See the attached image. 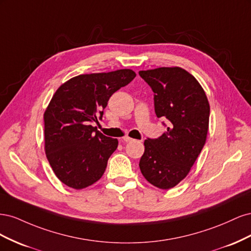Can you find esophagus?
<instances>
[{
  "instance_id": "1",
  "label": "esophagus",
  "mask_w": 251,
  "mask_h": 251,
  "mask_svg": "<svg viewBox=\"0 0 251 251\" xmlns=\"http://www.w3.org/2000/svg\"><path fill=\"white\" fill-rule=\"evenodd\" d=\"M123 140H124V142H131V141H133V139L131 137H128V136H126V137L123 138Z\"/></svg>"
}]
</instances>
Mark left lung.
<instances>
[{"label":"left lung","instance_id":"1","mask_svg":"<svg viewBox=\"0 0 251 251\" xmlns=\"http://www.w3.org/2000/svg\"><path fill=\"white\" fill-rule=\"evenodd\" d=\"M154 92L155 113L166 118L168 130L144 141L139 168L151 184L170 189L191 171L206 141L209 103L203 88L180 67L139 71Z\"/></svg>","mask_w":251,"mask_h":251}]
</instances>
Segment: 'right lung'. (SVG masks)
Here are the masks:
<instances>
[{"mask_svg": "<svg viewBox=\"0 0 251 251\" xmlns=\"http://www.w3.org/2000/svg\"><path fill=\"white\" fill-rule=\"evenodd\" d=\"M135 76L131 69L81 74L52 96L44 113L45 151L55 176L67 186L82 189L101 178L118 140L91 124L101 119L112 94Z\"/></svg>", "mask_w": 251, "mask_h": 251, "instance_id": "add662e5", "label": "right lung"}]
</instances>
